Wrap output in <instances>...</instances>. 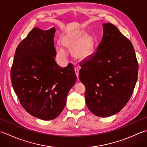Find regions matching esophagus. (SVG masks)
I'll list each match as a JSON object with an SVG mask.
<instances>
[{
  "label": "esophagus",
  "instance_id": "obj_1",
  "mask_svg": "<svg viewBox=\"0 0 147 147\" xmlns=\"http://www.w3.org/2000/svg\"><path fill=\"white\" fill-rule=\"evenodd\" d=\"M74 71H75V73H76V75L77 78H78V76H79V69H78V68H77V67L74 68Z\"/></svg>",
  "mask_w": 147,
  "mask_h": 147
}]
</instances>
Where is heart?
<instances>
[{"label":"heart","instance_id":"1","mask_svg":"<svg viewBox=\"0 0 147 147\" xmlns=\"http://www.w3.org/2000/svg\"><path fill=\"white\" fill-rule=\"evenodd\" d=\"M62 44L68 50L71 51L74 58L78 60L87 59L92 53L94 47V39L90 34L84 31L71 33L64 37ZM57 53L62 59L67 57L64 49L61 47H57Z\"/></svg>","mask_w":147,"mask_h":147}]
</instances>
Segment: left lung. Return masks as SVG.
Returning a JSON list of instances; mask_svg holds the SVG:
<instances>
[{"instance_id": "left-lung-1", "label": "left lung", "mask_w": 147, "mask_h": 147, "mask_svg": "<svg viewBox=\"0 0 147 147\" xmlns=\"http://www.w3.org/2000/svg\"><path fill=\"white\" fill-rule=\"evenodd\" d=\"M96 52L81 63L79 78L86 88L88 108L95 115L111 116L128 102L138 79V63L133 45L110 23L103 24Z\"/></svg>"}]
</instances>
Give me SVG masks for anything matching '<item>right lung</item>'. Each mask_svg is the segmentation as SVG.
I'll use <instances>...</instances> for the list:
<instances>
[{"instance_id": "add662e5", "label": "right lung", "mask_w": 147, "mask_h": 147, "mask_svg": "<svg viewBox=\"0 0 147 147\" xmlns=\"http://www.w3.org/2000/svg\"><path fill=\"white\" fill-rule=\"evenodd\" d=\"M55 28H32L16 48L11 80L22 107L31 115L50 120L61 113L76 80L73 65L62 68L55 60Z\"/></svg>"}]
</instances>
